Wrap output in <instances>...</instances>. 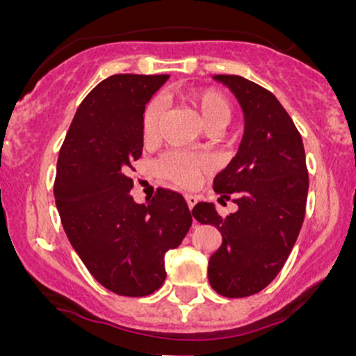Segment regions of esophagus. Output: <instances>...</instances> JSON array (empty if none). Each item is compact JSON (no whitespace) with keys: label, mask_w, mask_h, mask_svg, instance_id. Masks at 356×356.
I'll return each mask as SVG.
<instances>
[{"label":"esophagus","mask_w":356,"mask_h":356,"mask_svg":"<svg viewBox=\"0 0 356 356\" xmlns=\"http://www.w3.org/2000/svg\"><path fill=\"white\" fill-rule=\"evenodd\" d=\"M186 202H187V206H189V209H192V207L197 204V197L192 194H186Z\"/></svg>","instance_id":"esophagus-1"}]
</instances>
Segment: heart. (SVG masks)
Returning <instances> with one entry per match:
<instances>
[{"instance_id":"1","label":"heart","mask_w":356,"mask_h":356,"mask_svg":"<svg viewBox=\"0 0 356 356\" xmlns=\"http://www.w3.org/2000/svg\"><path fill=\"white\" fill-rule=\"evenodd\" d=\"M184 104L195 113L206 130H220L229 124L232 108L229 100L216 88H199L182 93ZM164 107L162 102L154 99L147 104L142 115V132L145 140H154L159 136ZM162 175L179 186H192L199 175L209 170V161L204 155L187 152H169L159 162Z\"/></svg>"}]
</instances>
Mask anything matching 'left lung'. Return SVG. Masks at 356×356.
<instances>
[{"label":"left lung","instance_id":"left-lung-1","mask_svg":"<svg viewBox=\"0 0 356 356\" xmlns=\"http://www.w3.org/2000/svg\"><path fill=\"white\" fill-rule=\"evenodd\" d=\"M212 79L231 90L244 113L238 154L214 179V191L220 199L232 194L238 211L220 218L214 204L199 202L192 216L222 234L207 268L212 289L244 298L275 280L295 246L305 219L308 170L300 132L271 92L238 75Z\"/></svg>","mask_w":356,"mask_h":356}]
</instances>
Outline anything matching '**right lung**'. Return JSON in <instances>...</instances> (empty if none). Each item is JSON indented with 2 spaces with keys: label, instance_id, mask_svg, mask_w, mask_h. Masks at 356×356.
Here are the masks:
<instances>
[{
  "label": "right lung",
  "instance_id": "1",
  "mask_svg": "<svg viewBox=\"0 0 356 356\" xmlns=\"http://www.w3.org/2000/svg\"><path fill=\"white\" fill-rule=\"evenodd\" d=\"M169 75L120 73L85 97L61 145L55 202L73 249L102 286L147 296L165 280L164 257L189 231L179 192L157 189L137 204L129 170L144 147L142 115Z\"/></svg>",
  "mask_w": 356,
  "mask_h": 356
}]
</instances>
